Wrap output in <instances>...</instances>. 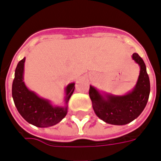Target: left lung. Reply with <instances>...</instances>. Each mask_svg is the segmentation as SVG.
<instances>
[{
    "label": "left lung",
    "instance_id": "left-lung-1",
    "mask_svg": "<svg viewBox=\"0 0 161 161\" xmlns=\"http://www.w3.org/2000/svg\"><path fill=\"white\" fill-rule=\"evenodd\" d=\"M132 59L139 65L140 74L135 87L124 95H114L90 85L89 97L95 114L106 123L122 126L139 117L148 102L151 85L144 61L134 53Z\"/></svg>",
    "mask_w": 161,
    "mask_h": 161
}]
</instances>
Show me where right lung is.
<instances>
[{"label":"right lung","instance_id":"1","mask_svg":"<svg viewBox=\"0 0 161 161\" xmlns=\"http://www.w3.org/2000/svg\"><path fill=\"white\" fill-rule=\"evenodd\" d=\"M25 58L18 63L12 83V97L19 113L31 125L49 127L62 121L68 113V105L74 91L75 83L67 85L64 89V104L53 105L50 100L41 97L27 87L24 82Z\"/></svg>","mask_w":161,"mask_h":161}]
</instances>
